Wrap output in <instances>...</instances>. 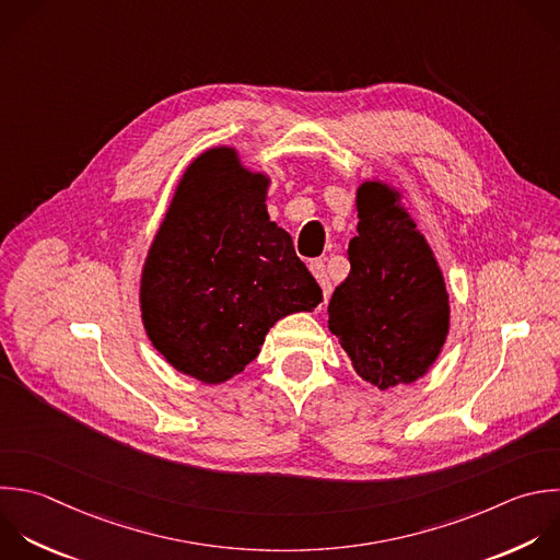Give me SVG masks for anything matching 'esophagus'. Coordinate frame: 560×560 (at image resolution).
I'll return each mask as SVG.
<instances>
[{
    "label": "esophagus",
    "instance_id": "esophagus-1",
    "mask_svg": "<svg viewBox=\"0 0 560 560\" xmlns=\"http://www.w3.org/2000/svg\"><path fill=\"white\" fill-rule=\"evenodd\" d=\"M308 269H311V273L315 276L317 284L322 287V295H324V300H326V298L330 295V291H332V284H330V278H328V273H326L324 262H322V260H311Z\"/></svg>",
    "mask_w": 560,
    "mask_h": 560
}]
</instances>
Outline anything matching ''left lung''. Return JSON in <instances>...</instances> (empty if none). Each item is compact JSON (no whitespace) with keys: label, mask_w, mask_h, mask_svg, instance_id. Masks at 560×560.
<instances>
[{"label":"left lung","mask_w":560,"mask_h":560,"mask_svg":"<svg viewBox=\"0 0 560 560\" xmlns=\"http://www.w3.org/2000/svg\"><path fill=\"white\" fill-rule=\"evenodd\" d=\"M350 273L328 304V330L354 372L381 392L424 376L451 328V304L431 245L383 179L357 188Z\"/></svg>","instance_id":"obj_1"}]
</instances>
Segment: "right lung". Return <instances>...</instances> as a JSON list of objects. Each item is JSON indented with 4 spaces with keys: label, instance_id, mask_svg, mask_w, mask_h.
Instances as JSON below:
<instances>
[{
    "label": "right lung",
    "instance_id": "add662e5",
    "mask_svg": "<svg viewBox=\"0 0 560 560\" xmlns=\"http://www.w3.org/2000/svg\"><path fill=\"white\" fill-rule=\"evenodd\" d=\"M269 184L234 147L203 151L184 171L142 267L153 348L206 385L241 374L278 319L322 302L289 232L269 219Z\"/></svg>",
    "mask_w": 560,
    "mask_h": 560
}]
</instances>
